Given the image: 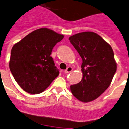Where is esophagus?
Returning a JSON list of instances; mask_svg holds the SVG:
<instances>
[{"instance_id": "obj_1", "label": "esophagus", "mask_w": 129, "mask_h": 129, "mask_svg": "<svg viewBox=\"0 0 129 129\" xmlns=\"http://www.w3.org/2000/svg\"><path fill=\"white\" fill-rule=\"evenodd\" d=\"M72 71V68L71 67H69L68 68H67V69H66L65 71H64V72L65 73V74H68V73H69V72H71V71Z\"/></svg>"}]
</instances>
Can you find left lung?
Here are the masks:
<instances>
[{"instance_id":"1","label":"left lung","mask_w":129,"mask_h":129,"mask_svg":"<svg viewBox=\"0 0 129 129\" xmlns=\"http://www.w3.org/2000/svg\"><path fill=\"white\" fill-rule=\"evenodd\" d=\"M69 40L82 59V78L71 85L74 96L84 103L97 99L107 90L117 71L114 53L109 44L97 34L84 31Z\"/></svg>"}]
</instances>
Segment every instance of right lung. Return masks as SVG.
<instances>
[{"label": "right lung", "mask_w": 129, "mask_h": 129, "mask_svg": "<svg viewBox=\"0 0 129 129\" xmlns=\"http://www.w3.org/2000/svg\"><path fill=\"white\" fill-rule=\"evenodd\" d=\"M64 36L43 27L34 31L14 45L9 67L15 80L25 91L43 92L58 76L59 71L50 55Z\"/></svg>", "instance_id": "right-lung-1"}]
</instances>
